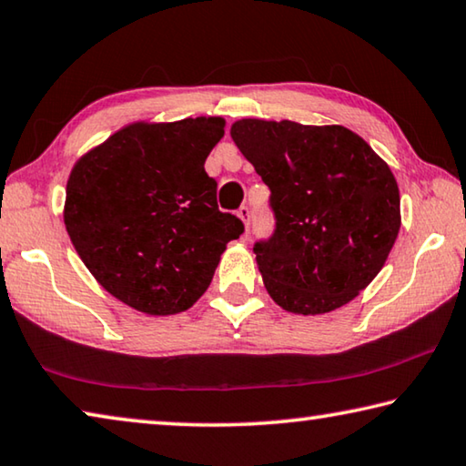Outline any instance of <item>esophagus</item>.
Instances as JSON below:
<instances>
[{
	"instance_id": "obj_1",
	"label": "esophagus",
	"mask_w": 466,
	"mask_h": 466,
	"mask_svg": "<svg viewBox=\"0 0 466 466\" xmlns=\"http://www.w3.org/2000/svg\"><path fill=\"white\" fill-rule=\"evenodd\" d=\"M238 218L242 219L244 228H248V226H250V209L247 208V205H242V208L238 209Z\"/></svg>"
}]
</instances>
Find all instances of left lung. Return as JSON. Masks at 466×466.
<instances>
[{
	"mask_svg": "<svg viewBox=\"0 0 466 466\" xmlns=\"http://www.w3.org/2000/svg\"><path fill=\"white\" fill-rule=\"evenodd\" d=\"M230 136L271 188L275 232L252 250L273 302L304 317L351 302L400 230L389 164L343 125L240 119Z\"/></svg>",
	"mask_w": 466,
	"mask_h": 466,
	"instance_id": "left-lung-1",
	"label": "left lung"
}]
</instances>
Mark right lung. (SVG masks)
Segmentation results:
<instances>
[{"label":"right lung","mask_w":466,"mask_h":466,"mask_svg":"<svg viewBox=\"0 0 466 466\" xmlns=\"http://www.w3.org/2000/svg\"><path fill=\"white\" fill-rule=\"evenodd\" d=\"M222 116L131 123L74 164L63 222L102 288L152 317L203 296L242 222L218 209L205 160Z\"/></svg>","instance_id":"1"}]
</instances>
